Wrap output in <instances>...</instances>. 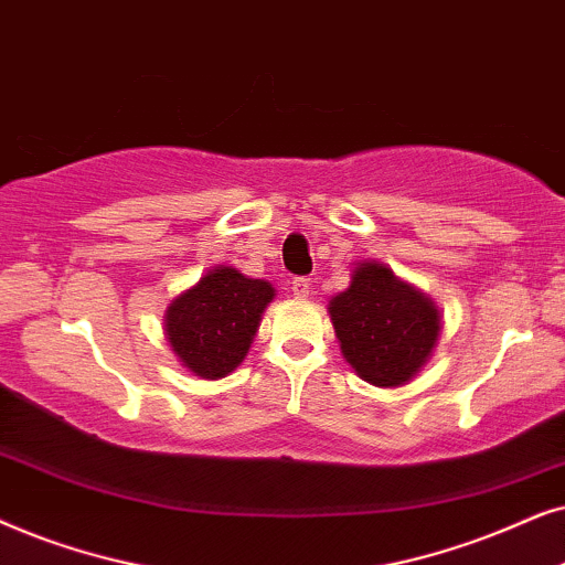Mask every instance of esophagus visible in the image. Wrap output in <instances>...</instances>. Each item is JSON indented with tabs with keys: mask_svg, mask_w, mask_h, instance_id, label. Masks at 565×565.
Listing matches in <instances>:
<instances>
[{
	"mask_svg": "<svg viewBox=\"0 0 565 565\" xmlns=\"http://www.w3.org/2000/svg\"><path fill=\"white\" fill-rule=\"evenodd\" d=\"M291 291H295V297H299V299H307L312 295V284H310V278H305V276H297L295 281H291Z\"/></svg>",
	"mask_w": 565,
	"mask_h": 565,
	"instance_id": "esophagus-1",
	"label": "esophagus"
}]
</instances>
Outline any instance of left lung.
I'll return each instance as SVG.
<instances>
[{
  "label": "left lung",
  "instance_id": "8db88e82",
  "mask_svg": "<svg viewBox=\"0 0 565 565\" xmlns=\"http://www.w3.org/2000/svg\"><path fill=\"white\" fill-rule=\"evenodd\" d=\"M328 310L345 361L380 387L405 385L439 338L431 299L397 281L382 263H361L351 287L330 299Z\"/></svg>",
  "mask_w": 565,
  "mask_h": 565
}]
</instances>
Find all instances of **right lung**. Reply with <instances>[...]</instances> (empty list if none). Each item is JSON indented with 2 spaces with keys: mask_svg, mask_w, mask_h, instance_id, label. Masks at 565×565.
<instances>
[{
  "mask_svg": "<svg viewBox=\"0 0 565 565\" xmlns=\"http://www.w3.org/2000/svg\"><path fill=\"white\" fill-rule=\"evenodd\" d=\"M274 287L235 268H214L164 312V330L178 359L204 380L235 372L247 356Z\"/></svg>",
  "mask_w": 565,
  "mask_h": 565,
  "instance_id": "add662e5",
  "label": "right lung"
}]
</instances>
